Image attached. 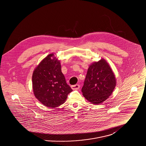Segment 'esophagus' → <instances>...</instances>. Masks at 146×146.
<instances>
[{"instance_id":"esophagus-1","label":"esophagus","mask_w":146,"mask_h":146,"mask_svg":"<svg viewBox=\"0 0 146 146\" xmlns=\"http://www.w3.org/2000/svg\"><path fill=\"white\" fill-rule=\"evenodd\" d=\"M71 88L73 90H78V89H79L80 85L79 84H76V85H72Z\"/></svg>"}]
</instances>
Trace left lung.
I'll return each instance as SVG.
<instances>
[{"instance_id":"1","label":"left lung","mask_w":146,"mask_h":146,"mask_svg":"<svg viewBox=\"0 0 146 146\" xmlns=\"http://www.w3.org/2000/svg\"><path fill=\"white\" fill-rule=\"evenodd\" d=\"M116 85L115 77L110 65L102 59L89 67L82 89L85 98L100 104L111 96Z\"/></svg>"}]
</instances>
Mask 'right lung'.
Returning a JSON list of instances; mask_svg holds the SVG:
<instances>
[{
  "instance_id": "1",
  "label": "right lung",
  "mask_w": 146,
  "mask_h": 146,
  "mask_svg": "<svg viewBox=\"0 0 146 146\" xmlns=\"http://www.w3.org/2000/svg\"><path fill=\"white\" fill-rule=\"evenodd\" d=\"M32 84L35 97L51 108L64 104L73 91L66 83L60 61L53 54L47 56L35 69Z\"/></svg>"
}]
</instances>
